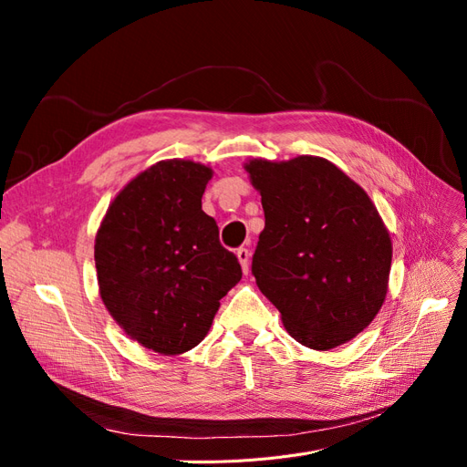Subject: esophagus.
<instances>
[{"mask_svg": "<svg viewBox=\"0 0 467 467\" xmlns=\"http://www.w3.org/2000/svg\"><path fill=\"white\" fill-rule=\"evenodd\" d=\"M235 255H237L239 265H242V268H244V273L247 275V273H249V261H251V253H249V249H245V247H239V249L235 251Z\"/></svg>", "mask_w": 467, "mask_h": 467, "instance_id": "1", "label": "esophagus"}]
</instances>
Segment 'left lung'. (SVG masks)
<instances>
[{
  "label": "left lung",
  "mask_w": 467,
  "mask_h": 467,
  "mask_svg": "<svg viewBox=\"0 0 467 467\" xmlns=\"http://www.w3.org/2000/svg\"><path fill=\"white\" fill-rule=\"evenodd\" d=\"M244 167L265 210L251 266L259 290L300 345L329 350L355 338L384 304L391 268L370 196L317 155Z\"/></svg>",
  "instance_id": "obj_1"
}]
</instances>
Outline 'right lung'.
Instances as JSON below:
<instances>
[{
    "instance_id": "add662e5",
    "label": "right lung",
    "mask_w": 467,
    "mask_h": 467,
    "mask_svg": "<svg viewBox=\"0 0 467 467\" xmlns=\"http://www.w3.org/2000/svg\"><path fill=\"white\" fill-rule=\"evenodd\" d=\"M212 167L163 160L115 196L95 235L99 294L132 341L165 357L199 345L220 300L242 280L202 212Z\"/></svg>"
}]
</instances>
